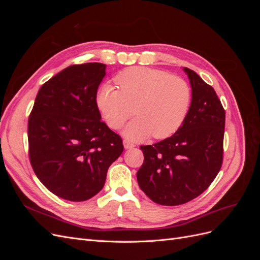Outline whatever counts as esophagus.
<instances>
[{"mask_svg": "<svg viewBox=\"0 0 260 260\" xmlns=\"http://www.w3.org/2000/svg\"><path fill=\"white\" fill-rule=\"evenodd\" d=\"M123 146H124V148H125V149H129V148L135 147V146H136V144H135V143H132V142H130L129 140H123Z\"/></svg>", "mask_w": 260, "mask_h": 260, "instance_id": "esophagus-1", "label": "esophagus"}]
</instances>
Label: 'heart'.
Masks as SVG:
<instances>
[{"instance_id":"b5f03b06","label":"heart","mask_w":260,"mask_h":260,"mask_svg":"<svg viewBox=\"0 0 260 260\" xmlns=\"http://www.w3.org/2000/svg\"><path fill=\"white\" fill-rule=\"evenodd\" d=\"M118 90L104 83L95 101L112 129H119L136 113L123 130L124 137L139 141L153 135L171 137L183 124L192 100L188 83L178 76L146 67H130L116 76Z\"/></svg>"}]
</instances>
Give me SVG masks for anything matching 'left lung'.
I'll list each match as a JSON object with an SVG mask.
<instances>
[{
  "mask_svg": "<svg viewBox=\"0 0 260 260\" xmlns=\"http://www.w3.org/2000/svg\"><path fill=\"white\" fill-rule=\"evenodd\" d=\"M192 88L183 124L170 138L143 145V165L137 179L153 202L177 206L198 198L221 168L225 113L212 86L183 68Z\"/></svg>",
  "mask_w": 260,
  "mask_h": 260,
  "instance_id": "left-lung-1",
  "label": "left lung"
}]
</instances>
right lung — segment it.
<instances>
[{
	"instance_id": "1",
	"label": "right lung",
	"mask_w": 260,
	"mask_h": 260,
	"mask_svg": "<svg viewBox=\"0 0 260 260\" xmlns=\"http://www.w3.org/2000/svg\"><path fill=\"white\" fill-rule=\"evenodd\" d=\"M105 69L86 62L61 70L39 90L29 116L31 166L49 191L67 201L96 195L123 151L121 138L101 120L96 106Z\"/></svg>"
}]
</instances>
